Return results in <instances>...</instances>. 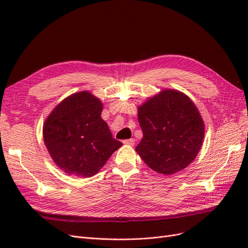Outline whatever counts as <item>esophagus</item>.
<instances>
[{
	"label": "esophagus",
	"instance_id": "1",
	"mask_svg": "<svg viewBox=\"0 0 248 248\" xmlns=\"http://www.w3.org/2000/svg\"><path fill=\"white\" fill-rule=\"evenodd\" d=\"M124 145H128V146H133L134 145V140L133 139H129V140H123Z\"/></svg>",
	"mask_w": 248,
	"mask_h": 248
}]
</instances>
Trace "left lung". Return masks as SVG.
<instances>
[{"mask_svg": "<svg viewBox=\"0 0 248 248\" xmlns=\"http://www.w3.org/2000/svg\"><path fill=\"white\" fill-rule=\"evenodd\" d=\"M138 119L144 137L136 151L150 169L163 175L176 174L199 154L205 124L184 93L162 90L138 108Z\"/></svg>", "mask_w": 248, "mask_h": 248, "instance_id": "obj_1", "label": "left lung"}]
</instances>
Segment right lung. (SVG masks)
Segmentation results:
<instances>
[{
  "label": "right lung",
  "instance_id": "add662e5",
  "mask_svg": "<svg viewBox=\"0 0 248 248\" xmlns=\"http://www.w3.org/2000/svg\"><path fill=\"white\" fill-rule=\"evenodd\" d=\"M103 104L91 92L74 93L51 110L43 124V140L57 166L70 176L96 175L122 142L101 119Z\"/></svg>",
  "mask_w": 248,
  "mask_h": 248
}]
</instances>
